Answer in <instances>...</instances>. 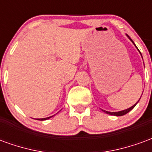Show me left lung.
I'll list each match as a JSON object with an SVG mask.
<instances>
[{
    "label": "left lung",
    "mask_w": 152,
    "mask_h": 152,
    "mask_svg": "<svg viewBox=\"0 0 152 152\" xmlns=\"http://www.w3.org/2000/svg\"><path fill=\"white\" fill-rule=\"evenodd\" d=\"M126 36H127L128 37H129V40H130L131 41H132V42L134 43V41L132 40V39H131V38L129 37L128 35H126ZM134 45H135V44H134ZM135 47L137 48V46H136V45H135ZM137 50H138V49H137ZM141 55H142V54H141ZM140 99H141V98H140ZM139 100H140V99H139ZM139 100H138V101H139ZM138 101H137V102H136V103H135L134 105H133V106H132V107H129V108L125 109V110H123V111H121V112H107V111H105V110H102V112H105V113H107V114L112 115H115V116H121V115H124L127 114L128 112H130L131 110H132V109L134 108V107H135V106L137 105V102H138Z\"/></svg>",
    "instance_id": "left-lung-1"
}]
</instances>
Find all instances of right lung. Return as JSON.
<instances>
[{"mask_svg": "<svg viewBox=\"0 0 152 152\" xmlns=\"http://www.w3.org/2000/svg\"><path fill=\"white\" fill-rule=\"evenodd\" d=\"M53 115H51V116H50V117H46V118H42V119H38V120H40V121H45V120H48V119H50V118L53 117Z\"/></svg>", "mask_w": 152, "mask_h": 152, "instance_id": "obj_1", "label": "right lung"}]
</instances>
